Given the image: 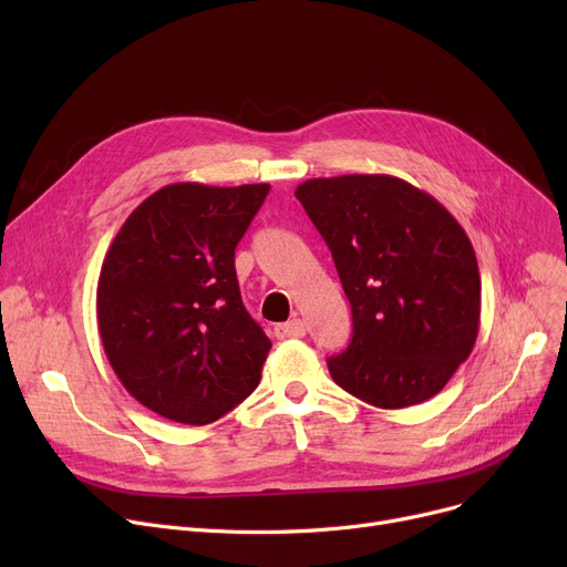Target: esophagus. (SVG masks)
<instances>
[{"instance_id":"esophagus-1","label":"esophagus","mask_w":567,"mask_h":567,"mask_svg":"<svg viewBox=\"0 0 567 567\" xmlns=\"http://www.w3.org/2000/svg\"><path fill=\"white\" fill-rule=\"evenodd\" d=\"M306 323L301 319H289L285 323L276 326V338L287 340V338H303L306 336Z\"/></svg>"}]
</instances>
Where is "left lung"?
I'll return each instance as SVG.
<instances>
[{
    "mask_svg": "<svg viewBox=\"0 0 567 567\" xmlns=\"http://www.w3.org/2000/svg\"><path fill=\"white\" fill-rule=\"evenodd\" d=\"M351 303L331 377L359 400L402 409L434 398L481 329V271L462 225L391 174L308 178L296 188Z\"/></svg>",
    "mask_w": 567,
    "mask_h": 567,
    "instance_id": "left-lung-1",
    "label": "left lung"
}]
</instances>
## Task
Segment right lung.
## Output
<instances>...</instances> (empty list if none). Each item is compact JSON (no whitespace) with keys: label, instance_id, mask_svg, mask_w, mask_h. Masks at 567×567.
Segmentation results:
<instances>
[{"label":"right lung","instance_id":"add662e5","mask_svg":"<svg viewBox=\"0 0 567 567\" xmlns=\"http://www.w3.org/2000/svg\"><path fill=\"white\" fill-rule=\"evenodd\" d=\"M268 184H169L126 218L103 259L99 333L124 389L167 421L206 425L241 404L271 349L238 291L234 248Z\"/></svg>","mask_w":567,"mask_h":567}]
</instances>
